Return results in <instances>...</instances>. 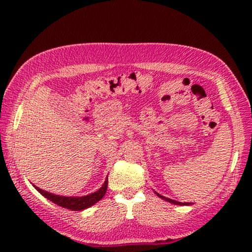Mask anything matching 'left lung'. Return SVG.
I'll return each mask as SVG.
<instances>
[{
  "label": "left lung",
  "mask_w": 252,
  "mask_h": 252,
  "mask_svg": "<svg viewBox=\"0 0 252 252\" xmlns=\"http://www.w3.org/2000/svg\"><path fill=\"white\" fill-rule=\"evenodd\" d=\"M155 193L158 195V197L161 198L162 200H165V201H168V202L172 203V204H177V206H189V204H192V203H190V202H180V201H176V200H172V199H170V198L163 197V195L159 194L158 192H156V191H155Z\"/></svg>",
  "instance_id": "8db88e82"
}]
</instances>
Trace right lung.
Masks as SVG:
<instances>
[{
    "instance_id": "obj_1",
    "label": "right lung",
    "mask_w": 252,
    "mask_h": 252,
    "mask_svg": "<svg viewBox=\"0 0 252 252\" xmlns=\"http://www.w3.org/2000/svg\"><path fill=\"white\" fill-rule=\"evenodd\" d=\"M33 187L35 188L43 197L49 199L50 201H52L53 203L58 204V206L73 211H82L84 209L92 207L93 204H95L97 201H100V200L104 197L106 189H108V177L105 178L104 183L102 185L99 190H96L90 194L82 195V197H65V195L54 194L49 192V191L42 190L39 187H35L34 185Z\"/></svg>"
}]
</instances>
